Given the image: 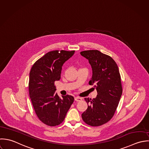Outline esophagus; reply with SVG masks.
<instances>
[{"label":"esophagus","mask_w":149,"mask_h":149,"mask_svg":"<svg viewBox=\"0 0 149 149\" xmlns=\"http://www.w3.org/2000/svg\"><path fill=\"white\" fill-rule=\"evenodd\" d=\"M74 100L77 102H79V101H81L82 100V98H80V97H75L74 98Z\"/></svg>","instance_id":"esophagus-1"}]
</instances>
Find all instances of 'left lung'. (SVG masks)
I'll return each instance as SVG.
<instances>
[{
	"label": "left lung",
	"mask_w": 149,
	"mask_h": 149,
	"mask_svg": "<svg viewBox=\"0 0 149 149\" xmlns=\"http://www.w3.org/2000/svg\"><path fill=\"white\" fill-rule=\"evenodd\" d=\"M93 69L90 85H94L98 95L95 98H84L87 109L81 114L83 121L93 127L102 125L113 117L122 95L121 79L118 68L114 59L98 50L80 52Z\"/></svg>",
	"instance_id": "1"
}]
</instances>
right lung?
<instances>
[{
    "label": "right lung",
    "mask_w": 149,
    "mask_h": 149,
    "mask_svg": "<svg viewBox=\"0 0 149 149\" xmlns=\"http://www.w3.org/2000/svg\"><path fill=\"white\" fill-rule=\"evenodd\" d=\"M74 53V51H50L37 60L31 69L29 96L38 117L47 125L61 124L74 102V98L69 95L60 98L54 84L61 78L63 64Z\"/></svg>",
    "instance_id": "obj_1"
}]
</instances>
